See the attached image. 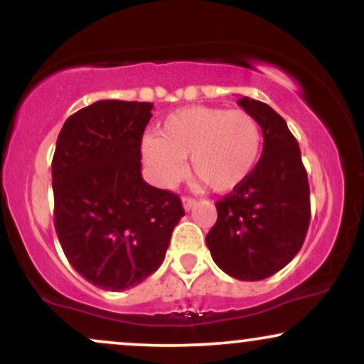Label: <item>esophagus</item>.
I'll use <instances>...</instances> for the list:
<instances>
[{"label": "esophagus", "instance_id": "esophagus-1", "mask_svg": "<svg viewBox=\"0 0 364 364\" xmlns=\"http://www.w3.org/2000/svg\"><path fill=\"white\" fill-rule=\"evenodd\" d=\"M195 205H196L195 198H190V196H183V208H185L186 212H190Z\"/></svg>", "mask_w": 364, "mask_h": 364}]
</instances>
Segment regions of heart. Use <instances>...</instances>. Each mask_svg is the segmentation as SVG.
I'll use <instances>...</instances> for the list:
<instances>
[{"label": "heart", "instance_id": "1", "mask_svg": "<svg viewBox=\"0 0 364 364\" xmlns=\"http://www.w3.org/2000/svg\"><path fill=\"white\" fill-rule=\"evenodd\" d=\"M263 133L255 116L217 106H191L171 112L159 136L141 140V159L154 183L173 188L190 171L215 193H229L253 174L262 157Z\"/></svg>", "mask_w": 364, "mask_h": 364}]
</instances>
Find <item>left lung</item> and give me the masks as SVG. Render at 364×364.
Masks as SVG:
<instances>
[{"instance_id":"obj_1","label":"left lung","mask_w":364,"mask_h":364,"mask_svg":"<svg viewBox=\"0 0 364 364\" xmlns=\"http://www.w3.org/2000/svg\"><path fill=\"white\" fill-rule=\"evenodd\" d=\"M262 127L263 150L253 174L215 203L207 246L220 270L240 281H262L301 250L310 225V186L301 150L286 121L265 102L237 101Z\"/></svg>"}]
</instances>
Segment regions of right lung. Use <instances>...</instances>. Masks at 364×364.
Wrapping results in <instances>:
<instances>
[{
	"instance_id": "add662e5",
	"label": "right lung",
	"mask_w": 364,
	"mask_h": 364,
	"mask_svg": "<svg viewBox=\"0 0 364 364\" xmlns=\"http://www.w3.org/2000/svg\"><path fill=\"white\" fill-rule=\"evenodd\" d=\"M152 102L97 101L70 116L53 157L54 228L72 267L124 291L164 262L185 215L181 200L141 178L140 144Z\"/></svg>"
}]
</instances>
